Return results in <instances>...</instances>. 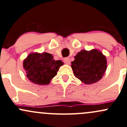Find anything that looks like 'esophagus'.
<instances>
[{
	"label": "esophagus",
	"instance_id": "obj_1",
	"mask_svg": "<svg viewBox=\"0 0 127 127\" xmlns=\"http://www.w3.org/2000/svg\"><path fill=\"white\" fill-rule=\"evenodd\" d=\"M64 63L66 64H70V59H69V58H64Z\"/></svg>",
	"mask_w": 127,
	"mask_h": 127
}]
</instances>
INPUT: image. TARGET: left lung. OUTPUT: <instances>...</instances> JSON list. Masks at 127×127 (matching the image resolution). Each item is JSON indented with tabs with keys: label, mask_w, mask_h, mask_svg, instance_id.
I'll return each instance as SVG.
<instances>
[{
	"label": "left lung",
	"mask_w": 127,
	"mask_h": 127,
	"mask_svg": "<svg viewBox=\"0 0 127 127\" xmlns=\"http://www.w3.org/2000/svg\"><path fill=\"white\" fill-rule=\"evenodd\" d=\"M74 58L75 60L71 63L73 74L84 84L96 83L105 73L107 67L106 57L99 50H81Z\"/></svg>",
	"instance_id": "1"
}]
</instances>
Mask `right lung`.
Returning <instances> with one entry per match:
<instances>
[{"instance_id": "right-lung-1", "label": "right lung", "mask_w": 127, "mask_h": 127, "mask_svg": "<svg viewBox=\"0 0 127 127\" xmlns=\"http://www.w3.org/2000/svg\"><path fill=\"white\" fill-rule=\"evenodd\" d=\"M61 60L55 61L52 54L47 52H32L23 60V69L31 83L38 85H48L56 76Z\"/></svg>"}]
</instances>
